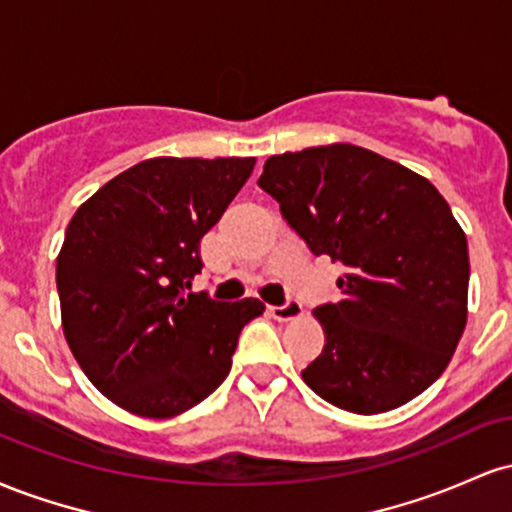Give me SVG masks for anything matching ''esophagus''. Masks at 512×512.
Returning <instances> with one entry per match:
<instances>
[{
    "label": "esophagus",
    "instance_id": "34e87169",
    "mask_svg": "<svg viewBox=\"0 0 512 512\" xmlns=\"http://www.w3.org/2000/svg\"><path fill=\"white\" fill-rule=\"evenodd\" d=\"M269 313H272L274 320L279 322H291V320H301L303 317V305L298 301H289L284 305H272L269 308Z\"/></svg>",
    "mask_w": 512,
    "mask_h": 512
}]
</instances>
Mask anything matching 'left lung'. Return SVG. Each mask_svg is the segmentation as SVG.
<instances>
[{"label":"left lung","instance_id":"1","mask_svg":"<svg viewBox=\"0 0 512 512\" xmlns=\"http://www.w3.org/2000/svg\"><path fill=\"white\" fill-rule=\"evenodd\" d=\"M313 255L344 267L342 301L320 305L325 349L310 390L354 414H383L448 368L467 325V236L414 170L354 144L267 158L257 180Z\"/></svg>","mask_w":512,"mask_h":512}]
</instances>
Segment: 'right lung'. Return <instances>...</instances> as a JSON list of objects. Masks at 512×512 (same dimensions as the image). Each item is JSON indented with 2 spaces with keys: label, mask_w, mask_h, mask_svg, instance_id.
Here are the masks:
<instances>
[{
  "label": "right lung",
  "mask_w": 512,
  "mask_h": 512,
  "mask_svg": "<svg viewBox=\"0 0 512 512\" xmlns=\"http://www.w3.org/2000/svg\"><path fill=\"white\" fill-rule=\"evenodd\" d=\"M255 158L158 156L88 197L57 255L62 330L86 378L117 407L170 419L226 380L260 298L190 293L199 243Z\"/></svg>",
  "instance_id": "right-lung-1"
}]
</instances>
